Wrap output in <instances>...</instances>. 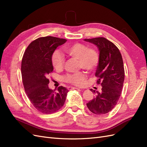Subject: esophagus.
Returning <instances> with one entry per match:
<instances>
[{
    "label": "esophagus",
    "instance_id": "1",
    "mask_svg": "<svg viewBox=\"0 0 147 147\" xmlns=\"http://www.w3.org/2000/svg\"><path fill=\"white\" fill-rule=\"evenodd\" d=\"M74 89H77V88L72 87V86H69V87H67V90H74Z\"/></svg>",
    "mask_w": 147,
    "mask_h": 147
}]
</instances>
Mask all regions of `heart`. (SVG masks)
I'll list each match as a JSON object with an SVG mask.
<instances>
[{
  "instance_id": "obj_1",
  "label": "heart",
  "mask_w": 147,
  "mask_h": 147,
  "mask_svg": "<svg viewBox=\"0 0 147 147\" xmlns=\"http://www.w3.org/2000/svg\"><path fill=\"white\" fill-rule=\"evenodd\" d=\"M65 54L71 58L78 61L79 69H84L89 72L94 71L99 63V55L93 48H88L85 44L75 43L66 46L64 48ZM53 67L57 70L63 69L65 64V58L58 50L53 52L51 56ZM86 75L83 72L66 75L64 77V81L77 86L84 84Z\"/></svg>"
}]
</instances>
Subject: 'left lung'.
<instances>
[{
  "label": "left lung",
  "instance_id": "left-lung-1",
  "mask_svg": "<svg viewBox=\"0 0 147 147\" xmlns=\"http://www.w3.org/2000/svg\"><path fill=\"white\" fill-rule=\"evenodd\" d=\"M94 44L99 51V63L95 74L101 92L91 91L96 97L86 104L93 113L103 115L110 112L117 105L121 96L124 80L123 58L116 45L104 37L84 39Z\"/></svg>",
  "mask_w": 147,
  "mask_h": 147
}]
</instances>
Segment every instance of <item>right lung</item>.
Here are the masks:
<instances>
[{
	"label": "right lung",
	"mask_w": 147,
	"mask_h": 147,
	"mask_svg": "<svg viewBox=\"0 0 147 147\" xmlns=\"http://www.w3.org/2000/svg\"><path fill=\"white\" fill-rule=\"evenodd\" d=\"M66 39L48 36L31 42L22 59L21 74L25 92L34 107L43 113L50 114L64 104L69 90L59 86L52 90L48 77L53 70L51 56L57 47Z\"/></svg>",
	"instance_id": "right-lung-1"
}]
</instances>
